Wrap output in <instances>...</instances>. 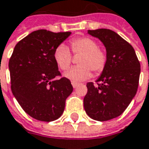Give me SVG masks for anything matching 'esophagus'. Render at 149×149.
Segmentation results:
<instances>
[{"label": "esophagus", "instance_id": "esophagus-1", "mask_svg": "<svg viewBox=\"0 0 149 149\" xmlns=\"http://www.w3.org/2000/svg\"><path fill=\"white\" fill-rule=\"evenodd\" d=\"M72 87H73V88H77V87L79 85L77 83H75V82H72Z\"/></svg>", "mask_w": 149, "mask_h": 149}]
</instances>
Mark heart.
<instances>
[{
	"instance_id": "b5f03b06",
	"label": "heart",
	"mask_w": 149,
	"mask_h": 149,
	"mask_svg": "<svg viewBox=\"0 0 149 149\" xmlns=\"http://www.w3.org/2000/svg\"><path fill=\"white\" fill-rule=\"evenodd\" d=\"M70 44L72 54L81 55L77 60L79 65L72 67L65 73L66 78L73 82H81L91 76L90 71L96 75L102 73L107 65V52L99 47L96 40L89 36H81L72 39ZM54 58L62 71L69 69L72 62L71 51L64 44L55 48Z\"/></svg>"
}]
</instances>
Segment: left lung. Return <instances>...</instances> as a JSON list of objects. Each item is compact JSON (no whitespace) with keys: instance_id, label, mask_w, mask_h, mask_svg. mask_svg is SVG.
Segmentation results:
<instances>
[{"instance_id":"obj_1","label":"left lung","mask_w":149,"mask_h":149,"mask_svg":"<svg viewBox=\"0 0 149 149\" xmlns=\"http://www.w3.org/2000/svg\"><path fill=\"white\" fill-rule=\"evenodd\" d=\"M88 33L102 41L107 61L97 85L87 84L84 110L91 118L107 121L122 114L136 95L141 65L133 47L116 32L98 29Z\"/></svg>"}]
</instances>
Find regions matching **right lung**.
Segmentation results:
<instances>
[{
    "label": "right lung",
    "mask_w": 149,
    "mask_h": 149,
    "mask_svg": "<svg viewBox=\"0 0 149 149\" xmlns=\"http://www.w3.org/2000/svg\"><path fill=\"white\" fill-rule=\"evenodd\" d=\"M72 32L38 30L19 41L9 60L11 89L24 111L35 119L50 122L63 113L73 88L54 58L55 48Z\"/></svg>",
    "instance_id": "add662e5"
}]
</instances>
